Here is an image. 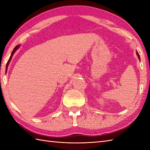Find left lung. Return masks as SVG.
Instances as JSON below:
<instances>
[{
    "instance_id": "obj_1",
    "label": "left lung",
    "mask_w": 150,
    "mask_h": 150,
    "mask_svg": "<svg viewBox=\"0 0 150 150\" xmlns=\"http://www.w3.org/2000/svg\"><path fill=\"white\" fill-rule=\"evenodd\" d=\"M136 53H137V56H138V57H139V59H140V56H139V53L137 52V51Z\"/></svg>"
}]
</instances>
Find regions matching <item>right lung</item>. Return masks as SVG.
<instances>
[{
    "mask_svg": "<svg viewBox=\"0 0 150 150\" xmlns=\"http://www.w3.org/2000/svg\"><path fill=\"white\" fill-rule=\"evenodd\" d=\"M19 47H20V45H17V46H16V47H15V48L13 49V52H12V53H11V56H10V57H9V59L8 61V62H7V64H6V70H7V69H8V65H9V62H10V60H11V58H12L13 55V54L15 53V52H16V51L17 50V49Z\"/></svg>",
    "mask_w": 150,
    "mask_h": 150,
    "instance_id": "add662e5",
    "label": "right lung"
}]
</instances>
